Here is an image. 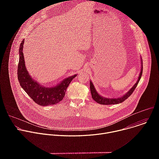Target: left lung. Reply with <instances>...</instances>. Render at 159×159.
<instances>
[{"instance_id":"obj_1","label":"left lung","mask_w":159,"mask_h":159,"mask_svg":"<svg viewBox=\"0 0 159 159\" xmlns=\"http://www.w3.org/2000/svg\"><path fill=\"white\" fill-rule=\"evenodd\" d=\"M142 72H143V61H142V69L140 74L139 75V79L136 83L134 86L129 90V91L123 96H121L120 98H103L101 96H100L96 91V90L95 89L94 85L93 84L92 82L90 81V93H91L92 94V98L93 99L97 102L98 103L100 104H104V105H111V104H119L121 102H123L125 101L126 99H128L133 93V92L134 90V89L137 87V85L139 84V82L141 79L142 75Z\"/></svg>"}]
</instances>
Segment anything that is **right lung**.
<instances>
[{
    "label": "right lung",
    "mask_w": 159,
    "mask_h": 159,
    "mask_svg": "<svg viewBox=\"0 0 159 159\" xmlns=\"http://www.w3.org/2000/svg\"><path fill=\"white\" fill-rule=\"evenodd\" d=\"M24 43L25 39L20 44L19 60L17 66V78L20 85L29 96L38 105L46 106L60 102L65 95L67 87L77 75L66 78L58 85L53 87L41 86L31 77L26 70L22 52Z\"/></svg>",
    "instance_id": "obj_1"
}]
</instances>
